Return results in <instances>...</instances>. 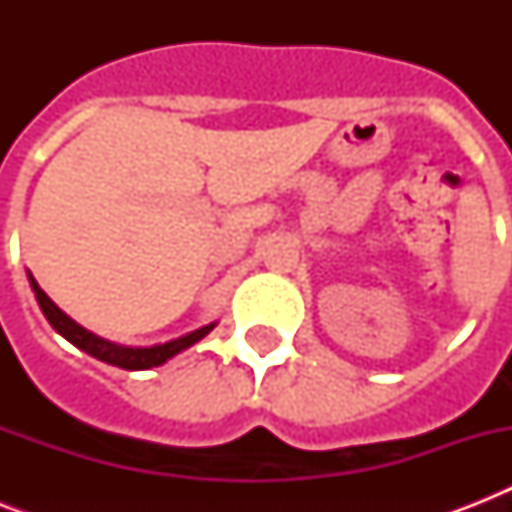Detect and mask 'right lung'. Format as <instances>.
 I'll use <instances>...</instances> for the list:
<instances>
[{
	"mask_svg": "<svg viewBox=\"0 0 512 512\" xmlns=\"http://www.w3.org/2000/svg\"><path fill=\"white\" fill-rule=\"evenodd\" d=\"M31 289H34L36 300H39V308H42V313L47 316V321H50L55 332H60L68 342H74L76 348L84 350V353H90V356L100 358V361H106V364L111 366H119V369H130V372L164 364L167 358L177 356L180 350L191 348L193 342H199L201 337L207 335L209 329L215 327V324H209V327L196 329L191 335L177 337V340L164 342V345H154V348H124V345H116V342H108L103 340V337L92 335V332H87L84 327H79L74 319H68L66 313L60 311L58 305L44 295L42 287H39L34 279H31Z\"/></svg>",
	"mask_w": 512,
	"mask_h": 512,
	"instance_id": "1",
	"label": "right lung"
}]
</instances>
